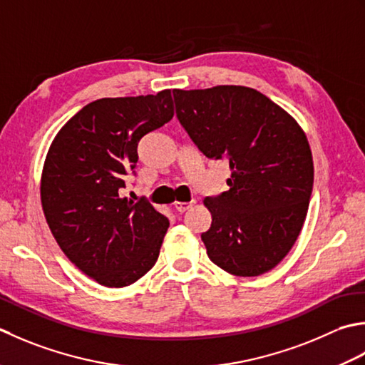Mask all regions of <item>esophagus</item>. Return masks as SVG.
I'll use <instances>...</instances> for the list:
<instances>
[{
    "mask_svg": "<svg viewBox=\"0 0 365 365\" xmlns=\"http://www.w3.org/2000/svg\"><path fill=\"white\" fill-rule=\"evenodd\" d=\"M192 205H193V202H176L175 207H176L178 212H185L189 210V207H192Z\"/></svg>",
    "mask_w": 365,
    "mask_h": 365,
    "instance_id": "esophagus-1",
    "label": "esophagus"
}]
</instances>
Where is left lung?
Masks as SVG:
<instances>
[{"label":"left lung","mask_w":365,"mask_h":365,"mask_svg":"<svg viewBox=\"0 0 365 365\" xmlns=\"http://www.w3.org/2000/svg\"><path fill=\"white\" fill-rule=\"evenodd\" d=\"M176 116L207 159L230 163L228 190L206 197L207 257L222 269L254 277L276 267L306 220L314 160L306 133L257 89L222 85L173 89Z\"/></svg>","instance_id":"1"}]
</instances>
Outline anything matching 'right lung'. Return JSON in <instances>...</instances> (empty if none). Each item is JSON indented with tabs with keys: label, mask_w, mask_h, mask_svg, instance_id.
<instances>
[{
	"label": "right lung",
	"mask_w": 365,
	"mask_h": 365,
	"mask_svg": "<svg viewBox=\"0 0 365 365\" xmlns=\"http://www.w3.org/2000/svg\"><path fill=\"white\" fill-rule=\"evenodd\" d=\"M170 89L103 98L81 108L51 143L41 180L42 210L59 247L110 288L128 287L158 262L170 225L145 198H123L141 137L172 120Z\"/></svg>",
	"instance_id": "add662e5"
}]
</instances>
